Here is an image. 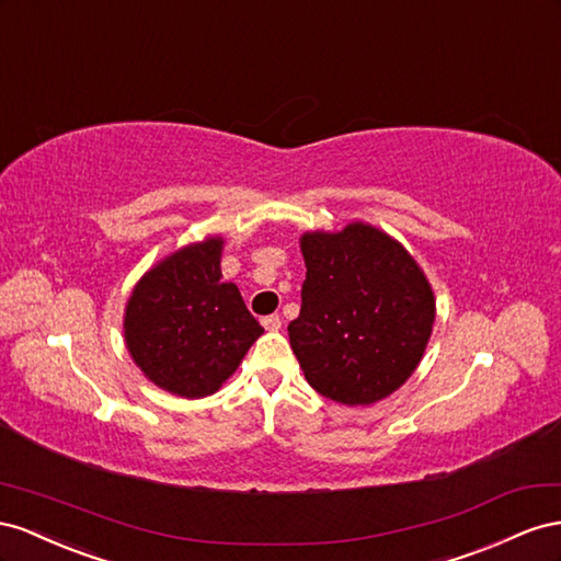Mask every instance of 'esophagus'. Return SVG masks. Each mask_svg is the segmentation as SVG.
<instances>
[{
	"instance_id": "34e87169",
	"label": "esophagus",
	"mask_w": 561,
	"mask_h": 561,
	"mask_svg": "<svg viewBox=\"0 0 561 561\" xmlns=\"http://www.w3.org/2000/svg\"><path fill=\"white\" fill-rule=\"evenodd\" d=\"M261 324L267 329V331H279L282 329V319L279 314H267L261 319Z\"/></svg>"
}]
</instances>
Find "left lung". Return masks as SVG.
Segmentation results:
<instances>
[{
  "label": "left lung",
  "instance_id": "left-lung-1",
  "mask_svg": "<svg viewBox=\"0 0 561 561\" xmlns=\"http://www.w3.org/2000/svg\"><path fill=\"white\" fill-rule=\"evenodd\" d=\"M306 282L289 324L310 386L333 402L369 407L402 388L435 324V294L413 255L369 222L300 237Z\"/></svg>",
  "mask_w": 561,
  "mask_h": 561
}]
</instances>
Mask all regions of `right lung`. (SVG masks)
Masks as SVG:
<instances>
[{
  "label": "right lung",
  "instance_id": "add662e5",
  "mask_svg": "<svg viewBox=\"0 0 561 561\" xmlns=\"http://www.w3.org/2000/svg\"><path fill=\"white\" fill-rule=\"evenodd\" d=\"M222 237L167 255L138 279L124 310V341L157 388L214 394L244 359L263 327L220 272Z\"/></svg>",
  "mask_w": 561,
  "mask_h": 561
}]
</instances>
